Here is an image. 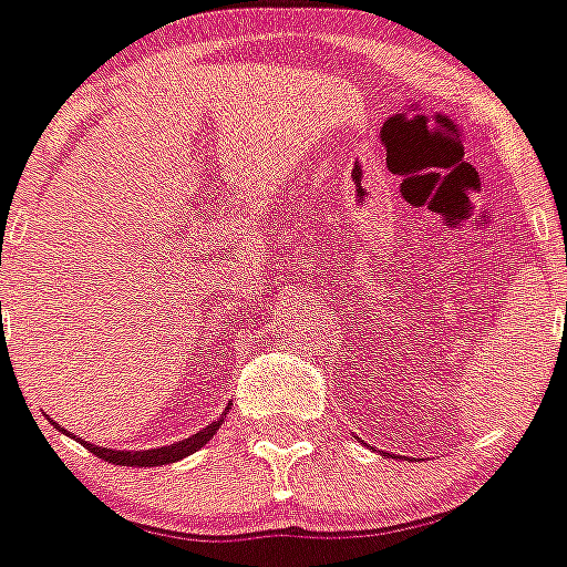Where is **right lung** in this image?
<instances>
[{"instance_id": "obj_1", "label": "right lung", "mask_w": 567, "mask_h": 567, "mask_svg": "<svg viewBox=\"0 0 567 567\" xmlns=\"http://www.w3.org/2000/svg\"><path fill=\"white\" fill-rule=\"evenodd\" d=\"M230 406V403H228ZM223 425V417L217 423H212L208 429L197 431V434L186 436L181 442H172V445H164V449H153V451H111V449H102V445H91V442L78 440L83 449H89L91 454L100 456V460L111 462V465H127V467H155V465H169V462L183 460V456L194 454L217 434V429Z\"/></svg>"}]
</instances>
